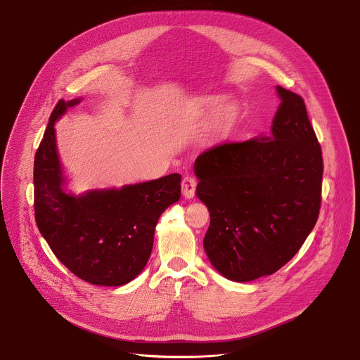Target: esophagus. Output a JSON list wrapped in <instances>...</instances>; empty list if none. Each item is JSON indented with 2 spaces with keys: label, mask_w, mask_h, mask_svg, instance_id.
Wrapping results in <instances>:
<instances>
[{
  "label": "esophagus",
  "mask_w": 360,
  "mask_h": 360,
  "mask_svg": "<svg viewBox=\"0 0 360 360\" xmlns=\"http://www.w3.org/2000/svg\"><path fill=\"white\" fill-rule=\"evenodd\" d=\"M196 185H198V181H196V178H195V176H192V175H185V176H184V179H182V184H181L184 196H185V198H188V199L193 198V195H195V189H196Z\"/></svg>",
  "instance_id": "esophagus-1"
}]
</instances>
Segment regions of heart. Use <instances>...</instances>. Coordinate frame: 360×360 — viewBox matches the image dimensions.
Segmentation results:
<instances>
[{"label": "heart", "instance_id": "b5f03b06", "mask_svg": "<svg viewBox=\"0 0 360 360\" xmlns=\"http://www.w3.org/2000/svg\"><path fill=\"white\" fill-rule=\"evenodd\" d=\"M233 114H235V105L231 104V102H229V104H225L221 110V117H222L224 122H228L232 118Z\"/></svg>", "mask_w": 360, "mask_h": 360}]
</instances>
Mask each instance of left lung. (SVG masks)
<instances>
[{"mask_svg":"<svg viewBox=\"0 0 360 360\" xmlns=\"http://www.w3.org/2000/svg\"><path fill=\"white\" fill-rule=\"evenodd\" d=\"M276 91L282 102L269 136L215 145L193 165L196 195L211 217L205 252L235 282L279 271L319 217L321 145L303 98L282 86Z\"/></svg>","mask_w":360,"mask_h":360,"instance_id":"left-lung-1","label":"left lung"}]
</instances>
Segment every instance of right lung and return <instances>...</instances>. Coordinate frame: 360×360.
Returning <instances> with one entry per match:
<instances>
[{
    "label": "right lung",
    "mask_w": 360,
    "mask_h": 360,
    "mask_svg": "<svg viewBox=\"0 0 360 360\" xmlns=\"http://www.w3.org/2000/svg\"><path fill=\"white\" fill-rule=\"evenodd\" d=\"M81 99H60L34 160L37 226L51 250L75 276L121 286L145 268L161 214L181 198V175L121 189L65 193L56 143V121Z\"/></svg>",
    "instance_id": "1"
}]
</instances>
